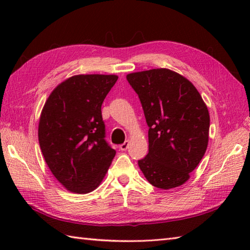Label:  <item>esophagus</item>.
<instances>
[{
	"mask_svg": "<svg viewBox=\"0 0 250 250\" xmlns=\"http://www.w3.org/2000/svg\"><path fill=\"white\" fill-rule=\"evenodd\" d=\"M129 141H125L124 144H121L120 146H119V148H120V150H122V151H125V150H126L129 148Z\"/></svg>",
	"mask_w": 250,
	"mask_h": 250,
	"instance_id": "esophagus-1",
	"label": "esophagus"
}]
</instances>
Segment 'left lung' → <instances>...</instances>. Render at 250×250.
Returning a JSON list of instances; mask_svg holds the SVG:
<instances>
[{"instance_id":"1","label":"left lung","mask_w":250,"mask_h":250,"mask_svg":"<svg viewBox=\"0 0 250 250\" xmlns=\"http://www.w3.org/2000/svg\"><path fill=\"white\" fill-rule=\"evenodd\" d=\"M139 94L148 130L149 151L139 167L163 190L184 185L208 145L209 113L193 83L168 68L126 75Z\"/></svg>"}]
</instances>
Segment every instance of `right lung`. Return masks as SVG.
<instances>
[{"label": "right lung", "instance_id": "obj_1", "mask_svg": "<svg viewBox=\"0 0 250 250\" xmlns=\"http://www.w3.org/2000/svg\"><path fill=\"white\" fill-rule=\"evenodd\" d=\"M117 75H74L58 84L42 109L39 142L45 161L71 192L97 189L116 155L106 141L101 106Z\"/></svg>", "mask_w": 250, "mask_h": 250}]
</instances>
